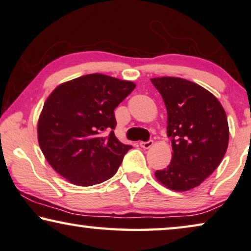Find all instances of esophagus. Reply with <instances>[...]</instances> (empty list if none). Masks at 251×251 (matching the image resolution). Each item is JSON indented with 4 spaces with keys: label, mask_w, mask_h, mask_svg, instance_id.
<instances>
[{
    "label": "esophagus",
    "mask_w": 251,
    "mask_h": 251,
    "mask_svg": "<svg viewBox=\"0 0 251 251\" xmlns=\"http://www.w3.org/2000/svg\"><path fill=\"white\" fill-rule=\"evenodd\" d=\"M153 145V141H148V142H140V147L143 149H150Z\"/></svg>",
    "instance_id": "34e87169"
}]
</instances>
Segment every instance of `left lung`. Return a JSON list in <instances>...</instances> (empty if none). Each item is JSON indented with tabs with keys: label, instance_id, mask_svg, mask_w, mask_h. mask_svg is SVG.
I'll use <instances>...</instances> for the list:
<instances>
[{
	"label": "left lung",
	"instance_id": "left-lung-1",
	"mask_svg": "<svg viewBox=\"0 0 251 251\" xmlns=\"http://www.w3.org/2000/svg\"><path fill=\"white\" fill-rule=\"evenodd\" d=\"M162 96L173 159L155 171L160 184L175 192L200 186L221 163L229 144V125L222 104L201 85L181 77L151 78Z\"/></svg>",
	"mask_w": 251,
	"mask_h": 251
}]
</instances>
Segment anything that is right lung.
<instances>
[{
    "label": "right lung",
    "instance_id": "1",
    "mask_svg": "<svg viewBox=\"0 0 251 251\" xmlns=\"http://www.w3.org/2000/svg\"><path fill=\"white\" fill-rule=\"evenodd\" d=\"M132 81L100 73L64 82L44 103L38 143L50 167L76 186L106 181L117 173L130 145L115 136V108L135 89ZM107 130L110 135L101 134Z\"/></svg>",
    "mask_w": 251,
    "mask_h": 251
}]
</instances>
